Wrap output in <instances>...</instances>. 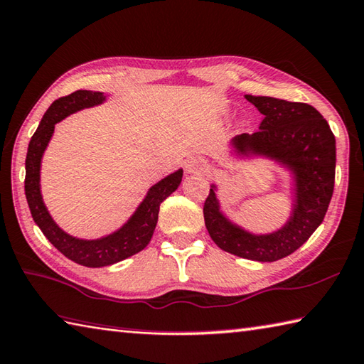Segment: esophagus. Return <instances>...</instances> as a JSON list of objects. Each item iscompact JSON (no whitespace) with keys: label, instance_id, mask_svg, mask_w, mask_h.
Instances as JSON below:
<instances>
[{"label":"esophagus","instance_id":"34e87169","mask_svg":"<svg viewBox=\"0 0 364 364\" xmlns=\"http://www.w3.org/2000/svg\"><path fill=\"white\" fill-rule=\"evenodd\" d=\"M204 169H208V161L200 159V156H191V159L185 161V173L187 174L203 173Z\"/></svg>","mask_w":364,"mask_h":364}]
</instances>
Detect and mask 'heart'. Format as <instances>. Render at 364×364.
Masks as SVG:
<instances>
[{
    "label": "heart",
    "mask_w": 364,
    "mask_h": 364,
    "mask_svg": "<svg viewBox=\"0 0 364 364\" xmlns=\"http://www.w3.org/2000/svg\"><path fill=\"white\" fill-rule=\"evenodd\" d=\"M241 125H245V120H242V122H241Z\"/></svg>",
    "instance_id": "b5f03b06"
}]
</instances>
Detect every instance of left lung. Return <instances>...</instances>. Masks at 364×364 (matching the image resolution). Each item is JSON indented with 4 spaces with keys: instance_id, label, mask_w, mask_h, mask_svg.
Wrapping results in <instances>:
<instances>
[{
    "instance_id": "left-lung-1",
    "label": "left lung",
    "mask_w": 364,
    "mask_h": 364,
    "mask_svg": "<svg viewBox=\"0 0 364 364\" xmlns=\"http://www.w3.org/2000/svg\"><path fill=\"white\" fill-rule=\"evenodd\" d=\"M245 100L264 119L257 133L231 139V154L239 161L269 160L290 176V215L271 232L249 231L225 214L218 187L210 183L204 223L222 250L271 263L299 249L323 222L334 190L336 139L323 115L311 105L252 95H245Z\"/></svg>"
}]
</instances>
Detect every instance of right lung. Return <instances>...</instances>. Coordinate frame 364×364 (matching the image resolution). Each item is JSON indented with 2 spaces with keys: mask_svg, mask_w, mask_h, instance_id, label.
<instances>
[{
  "mask_svg": "<svg viewBox=\"0 0 364 364\" xmlns=\"http://www.w3.org/2000/svg\"><path fill=\"white\" fill-rule=\"evenodd\" d=\"M109 95L102 92L77 90L68 97L55 100L41 120L36 133L28 144L25 160V195L31 217L50 244L71 262L87 267H102L127 259L141 252L152 239L159 222L160 204L179 188L183 169L179 168L147 190L141 204L119 230L97 239L75 237L61 230L47 210L41 193V163L53 136L55 125L82 109L100 106Z\"/></svg>",
  "mask_w": 364,
  "mask_h": 364,
  "instance_id": "add662e5",
  "label": "right lung"
}]
</instances>
